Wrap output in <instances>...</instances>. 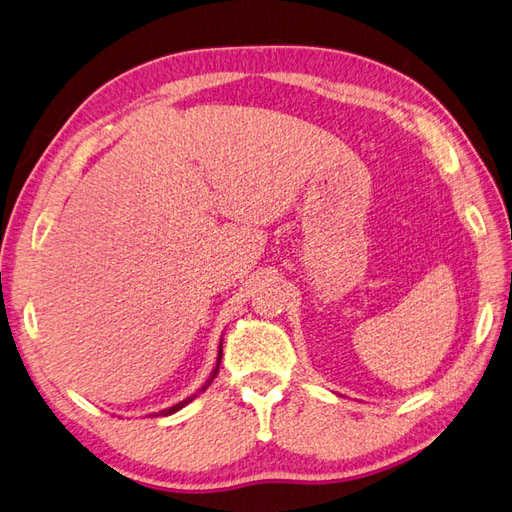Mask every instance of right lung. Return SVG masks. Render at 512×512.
<instances>
[{"mask_svg":"<svg viewBox=\"0 0 512 512\" xmlns=\"http://www.w3.org/2000/svg\"><path fill=\"white\" fill-rule=\"evenodd\" d=\"M223 342L219 344V355H217V366H214V370H212V374H210V379L206 381V383H203V388L199 390V392H203V390H208V385L212 383V379L214 377H217V372H219V366H221V357H223ZM197 399V394H192V396H188V399H184V401H179L177 405H173V407H168V410H162L160 414H155V416H168V414H175V412H179L181 410V407H186L190 401H195Z\"/></svg>","mask_w":512,"mask_h":512,"instance_id":"add662e5","label":"right lung"}]
</instances>
